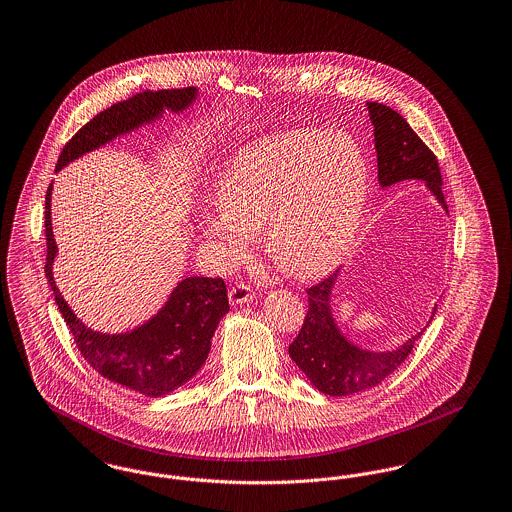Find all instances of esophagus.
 <instances>
[{
  "instance_id": "34e87169",
  "label": "esophagus",
  "mask_w": 512,
  "mask_h": 512,
  "mask_svg": "<svg viewBox=\"0 0 512 512\" xmlns=\"http://www.w3.org/2000/svg\"><path fill=\"white\" fill-rule=\"evenodd\" d=\"M228 299L232 305H242V303H249L253 299V290L247 284H236L230 288L228 292Z\"/></svg>"
}]
</instances>
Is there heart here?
<instances>
[{
	"label": "heart",
	"mask_w": 512,
	"mask_h": 512,
	"mask_svg": "<svg viewBox=\"0 0 512 512\" xmlns=\"http://www.w3.org/2000/svg\"><path fill=\"white\" fill-rule=\"evenodd\" d=\"M370 188L363 146L349 134L301 128L238 149L222 167L217 205L199 232L228 263L263 230L274 265L309 280L336 267L355 242Z\"/></svg>",
	"instance_id": "b5f03b06"
}]
</instances>
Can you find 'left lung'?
<instances>
[{
	"label": "left lung",
	"mask_w": 512,
	"mask_h": 512,
	"mask_svg": "<svg viewBox=\"0 0 512 512\" xmlns=\"http://www.w3.org/2000/svg\"><path fill=\"white\" fill-rule=\"evenodd\" d=\"M368 115L374 124V147L378 155V182L382 188L403 180H420L447 211L441 192L438 159L416 136L409 122L384 103L368 101ZM340 270L307 290L309 311L290 345V357L318 391L343 397L370 390L388 378L409 357L414 341L424 330L391 351H368L341 334L332 315V292ZM436 309L432 311V315Z\"/></svg>",
	"instance_id": "1"
}]
</instances>
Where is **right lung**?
Returning a JSON list of instances; mask_svg holds the SVG:
<instances>
[{"label": "right lung", "mask_w": 512, "mask_h": 512, "mask_svg": "<svg viewBox=\"0 0 512 512\" xmlns=\"http://www.w3.org/2000/svg\"><path fill=\"white\" fill-rule=\"evenodd\" d=\"M197 98V88L142 92L111 105L86 122L63 147L55 171L113 142L142 124L159 121L167 111L182 113ZM51 190L46 192V278L78 351L99 374L146 397H163L192 380L207 361L211 340L228 307L222 278L190 276L176 284L157 315L122 334H101L76 317L53 280L57 245L51 228Z\"/></svg>", "instance_id": "1"}]
</instances>
